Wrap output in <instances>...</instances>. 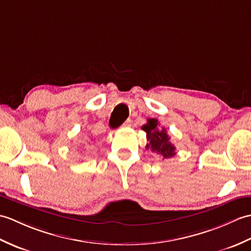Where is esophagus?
<instances>
[{
  "label": "esophagus",
  "instance_id": "obj_1",
  "mask_svg": "<svg viewBox=\"0 0 251 251\" xmlns=\"http://www.w3.org/2000/svg\"><path fill=\"white\" fill-rule=\"evenodd\" d=\"M129 126H131V120L127 119V120H126L124 122V125H122V127H129Z\"/></svg>",
  "mask_w": 251,
  "mask_h": 251
}]
</instances>
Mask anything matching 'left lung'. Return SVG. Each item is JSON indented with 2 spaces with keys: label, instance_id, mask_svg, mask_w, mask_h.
<instances>
[{
  "label": "left lung",
  "instance_id": "left-lung-1",
  "mask_svg": "<svg viewBox=\"0 0 251 251\" xmlns=\"http://www.w3.org/2000/svg\"><path fill=\"white\" fill-rule=\"evenodd\" d=\"M142 129L147 133L146 149H150L152 152L159 153L163 159H170L175 155V146L170 142V136L165 127L159 129V122L157 119L149 118L147 124L142 126Z\"/></svg>",
  "mask_w": 251,
  "mask_h": 251
}]
</instances>
